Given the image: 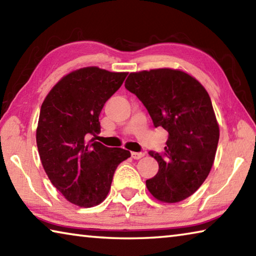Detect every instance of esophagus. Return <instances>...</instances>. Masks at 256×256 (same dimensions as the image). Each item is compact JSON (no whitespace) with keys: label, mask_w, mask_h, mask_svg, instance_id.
I'll use <instances>...</instances> for the list:
<instances>
[{"label":"esophagus","mask_w":256,"mask_h":256,"mask_svg":"<svg viewBox=\"0 0 256 256\" xmlns=\"http://www.w3.org/2000/svg\"><path fill=\"white\" fill-rule=\"evenodd\" d=\"M133 159H140L144 156V152H131Z\"/></svg>","instance_id":"obj_1"}]
</instances>
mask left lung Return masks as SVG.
Here are the masks:
<instances>
[{
  "mask_svg": "<svg viewBox=\"0 0 256 256\" xmlns=\"http://www.w3.org/2000/svg\"><path fill=\"white\" fill-rule=\"evenodd\" d=\"M125 88L144 104L154 128L170 134L164 152H149L159 164L157 175L146 182L149 192L167 203L190 196L209 175L219 141L206 90L188 73L172 68L130 73Z\"/></svg>",
  "mask_w": 256,
  "mask_h": 256,
  "instance_id": "1",
  "label": "left lung"
}]
</instances>
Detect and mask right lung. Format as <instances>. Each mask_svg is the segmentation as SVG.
I'll return each instance as SVG.
<instances>
[{"label": "right lung", "mask_w": 256, "mask_h": 256, "mask_svg": "<svg viewBox=\"0 0 256 256\" xmlns=\"http://www.w3.org/2000/svg\"><path fill=\"white\" fill-rule=\"evenodd\" d=\"M96 66L70 73L42 102L36 140L47 176L68 201L82 208L102 203L118 164L131 157L88 138L100 132L99 115L126 78Z\"/></svg>", "instance_id": "right-lung-1"}]
</instances>
